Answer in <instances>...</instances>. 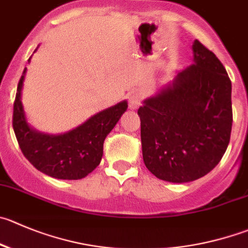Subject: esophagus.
<instances>
[{"instance_id": "esophagus-1", "label": "esophagus", "mask_w": 248, "mask_h": 248, "mask_svg": "<svg viewBox=\"0 0 248 248\" xmlns=\"http://www.w3.org/2000/svg\"><path fill=\"white\" fill-rule=\"evenodd\" d=\"M141 95L139 93H131L128 95V102H129V107L131 109H136L139 106L141 105Z\"/></svg>"}]
</instances>
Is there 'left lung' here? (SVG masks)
Returning <instances> with one entry per match:
<instances>
[{
	"label": "left lung",
	"mask_w": 248,
	"mask_h": 248,
	"mask_svg": "<svg viewBox=\"0 0 248 248\" xmlns=\"http://www.w3.org/2000/svg\"><path fill=\"white\" fill-rule=\"evenodd\" d=\"M192 51V64L138 110L145 166L169 183H188L208 174L220 162L232 134L228 73L199 40Z\"/></svg>",
	"instance_id": "1"
}]
</instances>
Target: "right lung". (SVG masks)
<instances>
[{
    "label": "right lung",
    "instance_id": "add662e5",
    "mask_svg": "<svg viewBox=\"0 0 248 248\" xmlns=\"http://www.w3.org/2000/svg\"><path fill=\"white\" fill-rule=\"evenodd\" d=\"M25 73L27 68L18 82L13 106V129L23 155L37 170L52 178L63 180L85 178L100 164L106 136L125 112L128 103L123 101L102 110L63 135L37 133L28 125L20 101Z\"/></svg>",
    "mask_w": 248,
    "mask_h": 248
}]
</instances>
